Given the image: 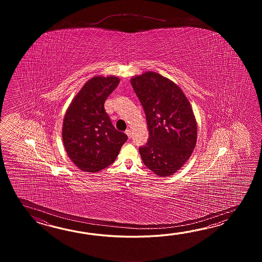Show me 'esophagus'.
Masks as SVG:
<instances>
[{
	"label": "esophagus",
	"instance_id": "esophagus-1",
	"mask_svg": "<svg viewBox=\"0 0 262 262\" xmlns=\"http://www.w3.org/2000/svg\"><path fill=\"white\" fill-rule=\"evenodd\" d=\"M125 134L127 135V137H128L129 139L132 138V133H131V130H130V129H126V130H125Z\"/></svg>",
	"mask_w": 262,
	"mask_h": 262
}]
</instances>
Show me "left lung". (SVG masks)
I'll return each mask as SVG.
<instances>
[{"instance_id": "obj_1", "label": "left lung", "mask_w": 262, "mask_h": 262, "mask_svg": "<svg viewBox=\"0 0 262 262\" xmlns=\"http://www.w3.org/2000/svg\"><path fill=\"white\" fill-rule=\"evenodd\" d=\"M143 107L149 139L139 148L145 166L158 176L172 175L195 149L198 127L189 101L171 80L147 72L131 79Z\"/></svg>"}]
</instances>
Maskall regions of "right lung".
Masks as SVG:
<instances>
[{
  "instance_id": "obj_1",
  "label": "right lung",
  "mask_w": 262,
  "mask_h": 262,
  "mask_svg": "<svg viewBox=\"0 0 262 262\" xmlns=\"http://www.w3.org/2000/svg\"><path fill=\"white\" fill-rule=\"evenodd\" d=\"M117 77H95L73 99L62 125V141L77 167L96 172L115 161L127 136L112 124L104 104L116 89Z\"/></svg>"
}]
</instances>
